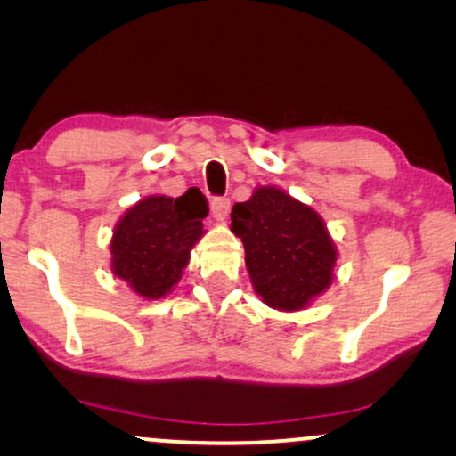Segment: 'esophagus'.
Masks as SVG:
<instances>
[{
	"mask_svg": "<svg viewBox=\"0 0 456 456\" xmlns=\"http://www.w3.org/2000/svg\"><path fill=\"white\" fill-rule=\"evenodd\" d=\"M230 211V199L228 197H214L211 199V214L216 220H224Z\"/></svg>",
	"mask_w": 456,
	"mask_h": 456,
	"instance_id": "obj_1",
	"label": "esophagus"
}]
</instances>
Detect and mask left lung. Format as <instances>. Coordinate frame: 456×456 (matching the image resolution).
<instances>
[{
    "label": "left lung",
    "instance_id": "obj_1",
    "mask_svg": "<svg viewBox=\"0 0 456 456\" xmlns=\"http://www.w3.org/2000/svg\"><path fill=\"white\" fill-rule=\"evenodd\" d=\"M248 276L273 309H303L332 282L336 251L322 217L286 192L264 186L232 208Z\"/></svg>",
    "mask_w": 456,
    "mask_h": 456
}]
</instances>
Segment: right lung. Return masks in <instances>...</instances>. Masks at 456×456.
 Instances as JSON below:
<instances>
[{"label": "right lung", "instance_id": "right-lung-1", "mask_svg": "<svg viewBox=\"0 0 456 456\" xmlns=\"http://www.w3.org/2000/svg\"><path fill=\"white\" fill-rule=\"evenodd\" d=\"M208 199L199 189L183 197H149L126 211L111 239V270L145 298H159L180 280L189 251L203 234Z\"/></svg>", "mask_w": 456, "mask_h": 456}]
</instances>
